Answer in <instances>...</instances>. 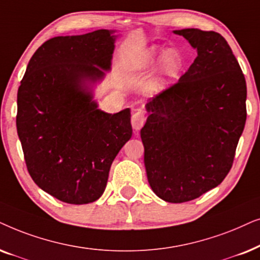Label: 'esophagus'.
<instances>
[{"mask_svg": "<svg viewBox=\"0 0 260 260\" xmlns=\"http://www.w3.org/2000/svg\"><path fill=\"white\" fill-rule=\"evenodd\" d=\"M145 123V115L141 110H138L137 113H134L132 115V126L136 131L141 129V127Z\"/></svg>", "mask_w": 260, "mask_h": 260, "instance_id": "1", "label": "esophagus"}]
</instances>
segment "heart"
Listing matches in <instances>:
<instances>
[{"label":"heart","instance_id":"b5f03b06","mask_svg":"<svg viewBox=\"0 0 260 260\" xmlns=\"http://www.w3.org/2000/svg\"><path fill=\"white\" fill-rule=\"evenodd\" d=\"M158 59L159 65L154 74L148 81L147 88L151 92H159L174 84L181 77L184 69V58L176 50L164 51V48L158 46L148 47L143 54L138 58H133L128 63V70L132 72L146 71Z\"/></svg>","mask_w":260,"mask_h":260}]
</instances>
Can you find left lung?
Here are the masks:
<instances>
[{
	"label": "left lung",
	"mask_w": 260,
	"mask_h": 260,
	"mask_svg": "<svg viewBox=\"0 0 260 260\" xmlns=\"http://www.w3.org/2000/svg\"><path fill=\"white\" fill-rule=\"evenodd\" d=\"M197 50L177 83L146 105L141 128L152 190L166 202L195 200L223 181L246 122V81L230 45L213 30H175Z\"/></svg>",
	"instance_id": "8db88e82"
}]
</instances>
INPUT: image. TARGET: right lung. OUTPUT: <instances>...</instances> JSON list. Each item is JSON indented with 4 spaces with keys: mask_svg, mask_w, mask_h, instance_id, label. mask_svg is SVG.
Wrapping results in <instances>:
<instances>
[{
    "mask_svg": "<svg viewBox=\"0 0 260 260\" xmlns=\"http://www.w3.org/2000/svg\"><path fill=\"white\" fill-rule=\"evenodd\" d=\"M113 33L45 41L17 90L16 128L27 170L40 189L70 205L101 197L110 165L132 137L131 110L102 112L89 88L110 69Z\"/></svg>",
    "mask_w": 260,
    "mask_h": 260,
    "instance_id": "add662e5",
    "label": "right lung"
}]
</instances>
